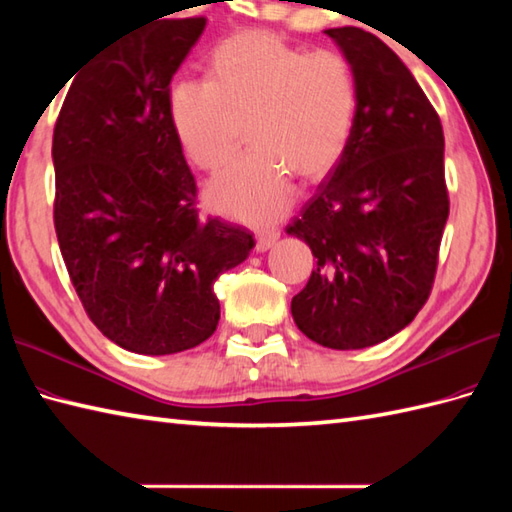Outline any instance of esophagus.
Listing matches in <instances>:
<instances>
[{"instance_id": "1", "label": "esophagus", "mask_w": 512, "mask_h": 512, "mask_svg": "<svg viewBox=\"0 0 512 512\" xmlns=\"http://www.w3.org/2000/svg\"><path fill=\"white\" fill-rule=\"evenodd\" d=\"M257 250H268L277 242L279 237V228H262V231H257Z\"/></svg>"}]
</instances>
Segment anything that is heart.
<instances>
[{
	"instance_id": "heart-1",
	"label": "heart",
	"mask_w": 512,
	"mask_h": 512,
	"mask_svg": "<svg viewBox=\"0 0 512 512\" xmlns=\"http://www.w3.org/2000/svg\"><path fill=\"white\" fill-rule=\"evenodd\" d=\"M167 114L184 156L202 171L233 158L237 121H248L253 149L211 182L209 200L242 220L268 222L290 204V176L317 180L343 156L358 79L341 52H308L275 32L242 30L213 48L206 79L169 85Z\"/></svg>"
}]
</instances>
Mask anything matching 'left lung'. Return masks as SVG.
Segmentation results:
<instances>
[{"instance_id":"1","label":"left lung","mask_w":512,"mask_h":512,"mask_svg":"<svg viewBox=\"0 0 512 512\" xmlns=\"http://www.w3.org/2000/svg\"><path fill=\"white\" fill-rule=\"evenodd\" d=\"M325 35L354 65L358 114L339 165L288 224L317 257L290 310L314 343L361 350L409 325L431 295L449 217L444 132L376 35L354 26Z\"/></svg>"}]
</instances>
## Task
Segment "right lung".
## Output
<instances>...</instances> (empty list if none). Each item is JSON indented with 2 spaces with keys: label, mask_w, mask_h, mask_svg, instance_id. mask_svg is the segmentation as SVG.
<instances>
[{
  "label": "right lung",
  "mask_w": 512,
  "mask_h": 512,
  "mask_svg": "<svg viewBox=\"0 0 512 512\" xmlns=\"http://www.w3.org/2000/svg\"><path fill=\"white\" fill-rule=\"evenodd\" d=\"M204 17L127 30L81 65L54 123V231L85 314L136 354H176L220 321L213 284L255 246L248 228L200 217L169 123L173 74Z\"/></svg>",
  "instance_id": "right-lung-1"
}]
</instances>
